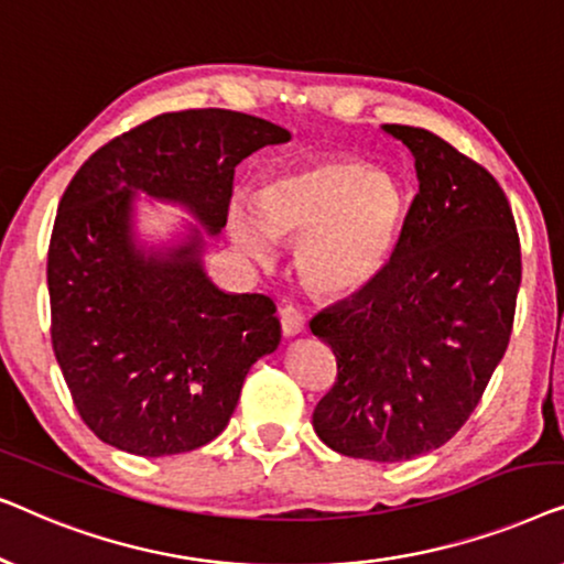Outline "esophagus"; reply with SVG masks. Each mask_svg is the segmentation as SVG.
Segmentation results:
<instances>
[{
    "instance_id": "obj_1",
    "label": "esophagus",
    "mask_w": 564,
    "mask_h": 564,
    "mask_svg": "<svg viewBox=\"0 0 564 564\" xmlns=\"http://www.w3.org/2000/svg\"><path fill=\"white\" fill-rule=\"evenodd\" d=\"M280 323H282V334L284 336H288V338L297 336V334H303V328H305V315L295 305H284L280 311Z\"/></svg>"
}]
</instances>
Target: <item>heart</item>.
<instances>
[{"label":"heart","instance_id":"obj_1","mask_svg":"<svg viewBox=\"0 0 564 564\" xmlns=\"http://www.w3.org/2000/svg\"><path fill=\"white\" fill-rule=\"evenodd\" d=\"M408 218L398 176L357 159H321L272 176L253 205L234 199L230 234L257 259H269V234L297 241L295 269L315 295L367 290L395 257Z\"/></svg>","mask_w":564,"mask_h":564}]
</instances>
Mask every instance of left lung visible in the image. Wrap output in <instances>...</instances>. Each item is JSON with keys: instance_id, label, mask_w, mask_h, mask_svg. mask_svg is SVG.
<instances>
[{"instance_id": "obj_1", "label": "left lung", "mask_w": 564, "mask_h": 564, "mask_svg": "<svg viewBox=\"0 0 564 564\" xmlns=\"http://www.w3.org/2000/svg\"><path fill=\"white\" fill-rule=\"evenodd\" d=\"M411 149L419 195L390 267L311 321L336 357L313 429L338 454L405 462L449 442L511 338L521 243L488 169L423 128L384 126Z\"/></svg>"}]
</instances>
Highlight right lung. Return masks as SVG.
I'll list each match as a JSON object with an SVG mask.
<instances>
[{
    "mask_svg": "<svg viewBox=\"0 0 564 564\" xmlns=\"http://www.w3.org/2000/svg\"><path fill=\"white\" fill-rule=\"evenodd\" d=\"M290 133L253 115L164 112L84 161L48 246L51 341L82 421L138 457H169L228 426L253 361L282 338L267 295H228L203 267V238L143 251L133 195L226 226L236 166Z\"/></svg>",
    "mask_w": 564,
    "mask_h": 564,
    "instance_id": "1",
    "label": "right lung"
}]
</instances>
